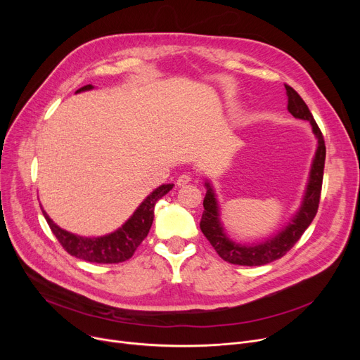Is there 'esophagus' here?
Returning a JSON list of instances; mask_svg holds the SVG:
<instances>
[{
	"instance_id": "obj_1",
	"label": "esophagus",
	"mask_w": 360,
	"mask_h": 360,
	"mask_svg": "<svg viewBox=\"0 0 360 360\" xmlns=\"http://www.w3.org/2000/svg\"><path fill=\"white\" fill-rule=\"evenodd\" d=\"M190 181H191V176H190V175H188V174H182V175L176 179V185H178V186H184L185 184H188Z\"/></svg>"
}]
</instances>
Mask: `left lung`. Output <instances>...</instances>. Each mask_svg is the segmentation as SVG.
Instances as JSON below:
<instances>
[{"mask_svg": "<svg viewBox=\"0 0 360 360\" xmlns=\"http://www.w3.org/2000/svg\"><path fill=\"white\" fill-rule=\"evenodd\" d=\"M285 89L288 96V110L297 120L309 121L314 136L318 141L304 198H302L297 212L292 216L285 228L264 242H254L251 245L235 242L223 228V223L220 220V207L213 185L209 179H205L204 182L207 193L202 202L204 212L200 221V229L224 261L238 264V266H264V264L281 258L304 235L318 212L326 163L324 137L304 99L290 86L285 84Z\"/></svg>", "mask_w": 360, "mask_h": 360, "instance_id": "1", "label": "left lung"}]
</instances>
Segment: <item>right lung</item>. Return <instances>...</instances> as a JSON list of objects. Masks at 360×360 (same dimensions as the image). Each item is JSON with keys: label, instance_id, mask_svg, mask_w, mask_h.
Here are the masks:
<instances>
[{"label": "right lung", "instance_id": "1", "mask_svg": "<svg viewBox=\"0 0 360 360\" xmlns=\"http://www.w3.org/2000/svg\"><path fill=\"white\" fill-rule=\"evenodd\" d=\"M93 86L87 84L79 89L75 93H82L91 90ZM174 188V184H163L153 193H150L144 201L137 207V210L132 213V216L118 228L115 232H110L103 236L96 238H87L74 235L58 224H55L52 219L46 214L42 209V213L49 224L52 233L56 236L63 245V248L75 258H80L89 262H98V264H117L127 261L132 257L139 248V245L147 236L151 223L155 219V205L156 202L166 195Z\"/></svg>", "mask_w": 360, "mask_h": 360}]
</instances>
